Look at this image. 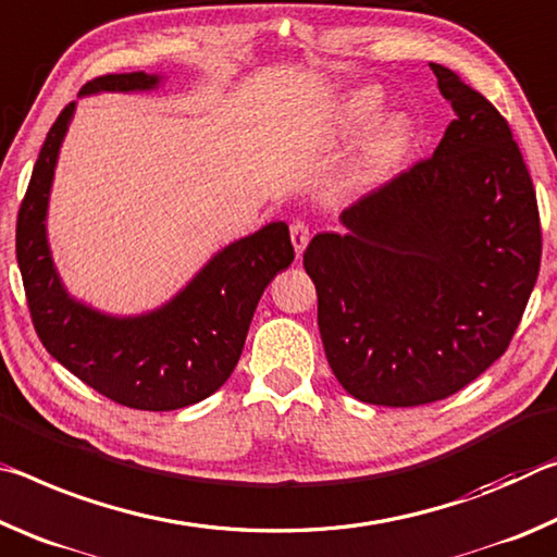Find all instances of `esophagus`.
Returning <instances> with one entry per match:
<instances>
[{"mask_svg":"<svg viewBox=\"0 0 557 557\" xmlns=\"http://www.w3.org/2000/svg\"><path fill=\"white\" fill-rule=\"evenodd\" d=\"M290 242H294V249L300 257V253H304V249L308 246V242H311V230H308V224H304V222L290 224Z\"/></svg>","mask_w":557,"mask_h":557,"instance_id":"34e87169","label":"esophagus"}]
</instances>
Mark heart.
I'll return each instance as SVG.
<instances>
[{
  "mask_svg": "<svg viewBox=\"0 0 557 557\" xmlns=\"http://www.w3.org/2000/svg\"><path fill=\"white\" fill-rule=\"evenodd\" d=\"M380 111V96L370 88L352 90L343 98L341 103V125L348 133H358L360 127L368 125L372 117ZM412 127H409L407 117L403 115H389L385 121L372 127L362 148V170L368 175H380L387 172L395 162L403 158Z\"/></svg>",
  "mask_w": 557,
  "mask_h": 557,
  "instance_id": "b5f03b06",
  "label": "heart"
}]
</instances>
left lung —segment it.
<instances>
[{
	"instance_id": "1",
	"label": "left lung",
	"mask_w": 557,
	"mask_h": 557,
	"mask_svg": "<svg viewBox=\"0 0 557 557\" xmlns=\"http://www.w3.org/2000/svg\"><path fill=\"white\" fill-rule=\"evenodd\" d=\"M457 117L430 160L315 234L304 267L327 364L355 399L436 403L506 352L541 269L531 175L510 127L432 63Z\"/></svg>"
}]
</instances>
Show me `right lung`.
Returning a JSON list of instances; mask_svg holds the SVG:
<instances>
[{"label":"right lung","mask_w":557,"mask_h":557,"mask_svg":"<svg viewBox=\"0 0 557 557\" xmlns=\"http://www.w3.org/2000/svg\"><path fill=\"white\" fill-rule=\"evenodd\" d=\"M160 73H108L81 88L96 94H150ZM76 100L44 140L16 219V261L44 348L63 368L117 405L170 412L224 385L244 350L263 288L294 261L286 222H269L222 246L175 296L150 311L117 315L76 298L63 284L49 244V199L61 145Z\"/></svg>","instance_id":"obj_1"}]
</instances>
